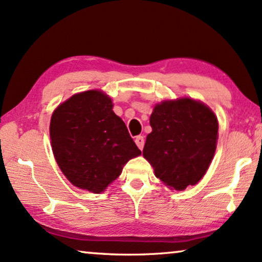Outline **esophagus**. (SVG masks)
I'll return each mask as SVG.
<instances>
[{"label":"esophagus","instance_id":"esophagus-1","mask_svg":"<svg viewBox=\"0 0 262 262\" xmlns=\"http://www.w3.org/2000/svg\"><path fill=\"white\" fill-rule=\"evenodd\" d=\"M135 142H136V144H137V147L141 149H143V147H144V137L143 136H137V137L135 138Z\"/></svg>","mask_w":262,"mask_h":262}]
</instances>
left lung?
I'll return each instance as SVG.
<instances>
[{"label": "left lung", "mask_w": 262, "mask_h": 262, "mask_svg": "<svg viewBox=\"0 0 262 262\" xmlns=\"http://www.w3.org/2000/svg\"><path fill=\"white\" fill-rule=\"evenodd\" d=\"M150 126L143 156L155 176L176 190L201 181L218 141V119L212 110L188 97L164 101L154 107Z\"/></svg>", "instance_id": "obj_1"}]
</instances>
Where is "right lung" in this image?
I'll return each mask as SVG.
<instances>
[{
    "mask_svg": "<svg viewBox=\"0 0 262 262\" xmlns=\"http://www.w3.org/2000/svg\"><path fill=\"white\" fill-rule=\"evenodd\" d=\"M50 139L55 160L74 186L100 193L141 150L100 90L73 95L54 111Z\"/></svg>",
    "mask_w": 262,
    "mask_h": 262,
    "instance_id": "obj_1",
    "label": "right lung"
}]
</instances>
